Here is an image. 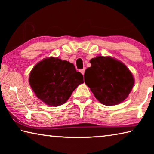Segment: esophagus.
I'll return each instance as SVG.
<instances>
[{
    "mask_svg": "<svg viewBox=\"0 0 154 154\" xmlns=\"http://www.w3.org/2000/svg\"><path fill=\"white\" fill-rule=\"evenodd\" d=\"M80 72H82V74L83 75H84V72H85V69H83L82 70H80Z\"/></svg>",
    "mask_w": 154,
    "mask_h": 154,
    "instance_id": "esophagus-1",
    "label": "esophagus"
}]
</instances>
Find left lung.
<instances>
[{
  "mask_svg": "<svg viewBox=\"0 0 154 154\" xmlns=\"http://www.w3.org/2000/svg\"><path fill=\"white\" fill-rule=\"evenodd\" d=\"M92 66L85 70L84 80L98 100L106 106L116 105L126 99L134 81L122 62L111 57L98 56L90 60Z\"/></svg>",
  "mask_w": 154,
  "mask_h": 154,
  "instance_id": "1",
  "label": "left lung"
}]
</instances>
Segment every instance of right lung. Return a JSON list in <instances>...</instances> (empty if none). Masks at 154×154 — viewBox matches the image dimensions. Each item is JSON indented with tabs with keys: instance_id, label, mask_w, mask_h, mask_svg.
I'll use <instances>...</instances> for the list:
<instances>
[{
	"instance_id": "obj_1",
	"label": "right lung",
	"mask_w": 154,
	"mask_h": 154,
	"mask_svg": "<svg viewBox=\"0 0 154 154\" xmlns=\"http://www.w3.org/2000/svg\"><path fill=\"white\" fill-rule=\"evenodd\" d=\"M83 83L82 74L72 63L58 58L44 59L30 72L29 83L36 96L48 105L58 106Z\"/></svg>"
}]
</instances>
